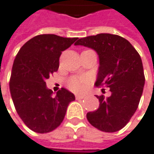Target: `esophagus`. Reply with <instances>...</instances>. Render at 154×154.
Wrapping results in <instances>:
<instances>
[{
  "label": "esophagus",
  "mask_w": 154,
  "mask_h": 154,
  "mask_svg": "<svg viewBox=\"0 0 154 154\" xmlns=\"http://www.w3.org/2000/svg\"><path fill=\"white\" fill-rule=\"evenodd\" d=\"M85 95H81V94H76V98L77 99H83V98H85Z\"/></svg>",
  "instance_id": "obj_1"
}]
</instances>
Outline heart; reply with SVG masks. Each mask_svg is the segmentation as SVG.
I'll use <instances>...</instances> for the list:
<instances>
[{"label":"heart","instance_id":"b5f03b06","mask_svg":"<svg viewBox=\"0 0 154 154\" xmlns=\"http://www.w3.org/2000/svg\"><path fill=\"white\" fill-rule=\"evenodd\" d=\"M87 83V78L86 77H72L69 80L68 86L69 88L72 91H81L82 89H84V87Z\"/></svg>","mask_w":154,"mask_h":154}]
</instances>
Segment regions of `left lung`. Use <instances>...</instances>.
Here are the masks:
<instances>
[{
    "instance_id": "obj_1",
    "label": "left lung",
    "mask_w": 154,
    "mask_h": 154,
    "mask_svg": "<svg viewBox=\"0 0 154 154\" xmlns=\"http://www.w3.org/2000/svg\"><path fill=\"white\" fill-rule=\"evenodd\" d=\"M75 45L97 53L99 68L95 85L110 88L111 91L110 97L96 96L99 107L87 113L88 121L105 132L121 130L136 112L145 85L140 54L126 39L112 34L80 38Z\"/></svg>"
}]
</instances>
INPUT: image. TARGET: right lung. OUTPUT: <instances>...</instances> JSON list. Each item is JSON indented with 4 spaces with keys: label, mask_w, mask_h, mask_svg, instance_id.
Segmentation results:
<instances>
[{
    "label": "right lung",
    "mask_w": 154,
    "mask_h": 154,
    "mask_svg": "<svg viewBox=\"0 0 154 154\" xmlns=\"http://www.w3.org/2000/svg\"><path fill=\"white\" fill-rule=\"evenodd\" d=\"M78 38L39 35L27 42L17 53L9 82L15 110L33 131L47 133L63 122L69 104L75 96L62 88L53 96L45 80L59 67L62 52Z\"/></svg>",
    "instance_id": "add662e5"
}]
</instances>
